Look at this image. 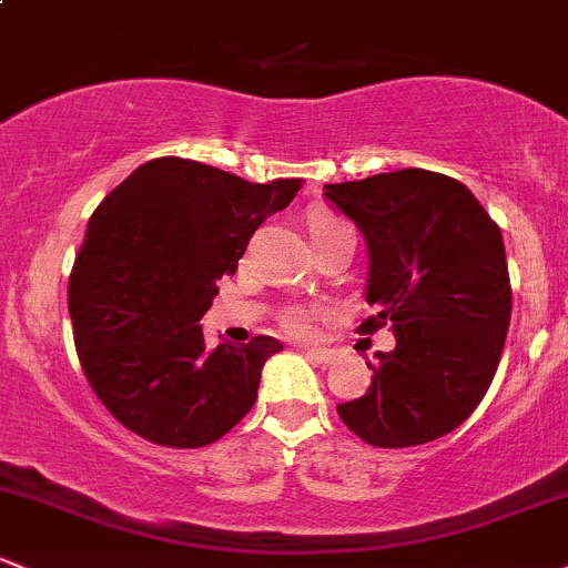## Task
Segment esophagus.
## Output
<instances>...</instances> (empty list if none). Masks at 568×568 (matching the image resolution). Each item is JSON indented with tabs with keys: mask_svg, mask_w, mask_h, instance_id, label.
<instances>
[{
	"mask_svg": "<svg viewBox=\"0 0 568 568\" xmlns=\"http://www.w3.org/2000/svg\"><path fill=\"white\" fill-rule=\"evenodd\" d=\"M306 355L311 363H316V365H333L335 359H338V352L335 349H308Z\"/></svg>",
	"mask_w": 568,
	"mask_h": 568,
	"instance_id": "obj_1",
	"label": "esophagus"
}]
</instances>
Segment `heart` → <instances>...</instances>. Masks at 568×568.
<instances>
[{"label": "heart", "mask_w": 568, "mask_h": 568, "mask_svg": "<svg viewBox=\"0 0 568 568\" xmlns=\"http://www.w3.org/2000/svg\"><path fill=\"white\" fill-rule=\"evenodd\" d=\"M344 227H349V224H344L341 219L331 216V213H314V216H311V222H308L311 237H314V241H320V237L331 235V233H335V230H344ZM316 316H320V311H316V308L292 306V308L284 311L282 325H284V331L292 333V335H308V333H314Z\"/></svg>", "instance_id": "b5f03b06"}]
</instances>
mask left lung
Wrapping results in <instances>:
<instances>
[{
    "instance_id": "1",
    "label": "left lung",
    "mask_w": 568,
    "mask_h": 568,
    "mask_svg": "<svg viewBox=\"0 0 568 568\" xmlns=\"http://www.w3.org/2000/svg\"><path fill=\"white\" fill-rule=\"evenodd\" d=\"M325 197L368 243L359 325H393L395 349L376 352L363 398L338 417L371 447L428 444L479 406L509 331L511 286L504 237L460 181L406 168L327 184Z\"/></svg>"
}]
</instances>
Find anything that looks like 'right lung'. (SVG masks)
<instances>
[{"label":"right lung","mask_w":568,"mask_h":568,"mask_svg":"<svg viewBox=\"0 0 568 568\" xmlns=\"http://www.w3.org/2000/svg\"><path fill=\"white\" fill-rule=\"evenodd\" d=\"M301 179L252 184L211 164H140L91 213L67 306L81 368L102 406L145 442L194 449L233 430L257 400L271 335L205 349L216 282Z\"/></svg>","instance_id":"add662e5"}]
</instances>
